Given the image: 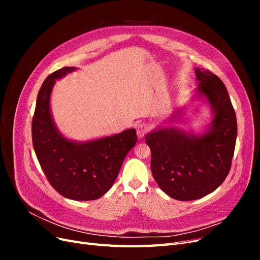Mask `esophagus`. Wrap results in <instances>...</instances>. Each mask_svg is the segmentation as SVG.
I'll use <instances>...</instances> for the list:
<instances>
[{
    "label": "esophagus",
    "instance_id": "esophagus-1",
    "mask_svg": "<svg viewBox=\"0 0 260 260\" xmlns=\"http://www.w3.org/2000/svg\"><path fill=\"white\" fill-rule=\"evenodd\" d=\"M147 131H148V125L147 124H145V123L140 124V125H138V128H137V135H138L139 138L142 139V138H144V136L146 135Z\"/></svg>",
    "mask_w": 260,
    "mask_h": 260
}]
</instances>
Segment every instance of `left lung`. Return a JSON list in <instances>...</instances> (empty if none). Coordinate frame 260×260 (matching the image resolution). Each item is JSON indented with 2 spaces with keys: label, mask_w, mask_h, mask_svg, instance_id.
Segmentation results:
<instances>
[{
  "label": "left lung",
  "mask_w": 260,
  "mask_h": 260,
  "mask_svg": "<svg viewBox=\"0 0 260 260\" xmlns=\"http://www.w3.org/2000/svg\"><path fill=\"white\" fill-rule=\"evenodd\" d=\"M195 75L199 84L193 100L208 103L212 116L205 130L186 132L162 123L145 136L157 184L170 198L183 202L202 199L222 184L238 135L237 117L223 82L203 68H196ZM182 112L183 108L177 111L169 123Z\"/></svg>",
  "instance_id": "1"
}]
</instances>
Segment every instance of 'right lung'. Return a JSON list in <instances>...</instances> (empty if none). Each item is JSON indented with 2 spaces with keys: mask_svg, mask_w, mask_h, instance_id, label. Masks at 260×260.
<instances>
[{
  "mask_svg": "<svg viewBox=\"0 0 260 260\" xmlns=\"http://www.w3.org/2000/svg\"><path fill=\"white\" fill-rule=\"evenodd\" d=\"M76 69L64 67L44 80L38 93L31 132L39 164L55 190L69 200L93 201L113 186L138 137L136 129L84 142L62 135L53 119L51 94L56 80Z\"/></svg>",
  "mask_w": 260,
  "mask_h": 260,
  "instance_id": "1",
  "label": "right lung"
}]
</instances>
